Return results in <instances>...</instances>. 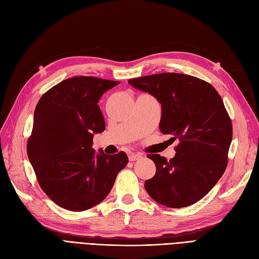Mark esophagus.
Returning <instances> with one entry per match:
<instances>
[{
	"label": "esophagus",
	"mask_w": 259,
	"mask_h": 259,
	"mask_svg": "<svg viewBox=\"0 0 259 259\" xmlns=\"http://www.w3.org/2000/svg\"><path fill=\"white\" fill-rule=\"evenodd\" d=\"M143 158V154H140V153H130V155H128V159H130V161H137V160H140Z\"/></svg>",
	"instance_id": "obj_1"
}]
</instances>
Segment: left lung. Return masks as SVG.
Instances as JSON below:
<instances>
[{
    "label": "left lung",
    "mask_w": 259,
    "mask_h": 259,
    "mask_svg": "<svg viewBox=\"0 0 259 259\" xmlns=\"http://www.w3.org/2000/svg\"><path fill=\"white\" fill-rule=\"evenodd\" d=\"M162 106L160 131L179 144L169 161L149 154L156 167L146 180L148 194L160 204L180 208L201 200L227 167L232 124L221 95L209 83L182 73H161L131 79Z\"/></svg>",
    "instance_id": "8db88e82"
}]
</instances>
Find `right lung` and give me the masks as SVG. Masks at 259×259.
Wrapping results in <instances>:
<instances>
[{
	"instance_id": "1",
	"label": "right lung",
	"mask_w": 259,
	"mask_h": 259,
	"mask_svg": "<svg viewBox=\"0 0 259 259\" xmlns=\"http://www.w3.org/2000/svg\"><path fill=\"white\" fill-rule=\"evenodd\" d=\"M119 83L70 77L46 92L35 107L28 158L42 190L66 209L82 211L97 205L127 165L125 152L107 155L92 147L94 134L106 128L98 101Z\"/></svg>"
}]
</instances>
